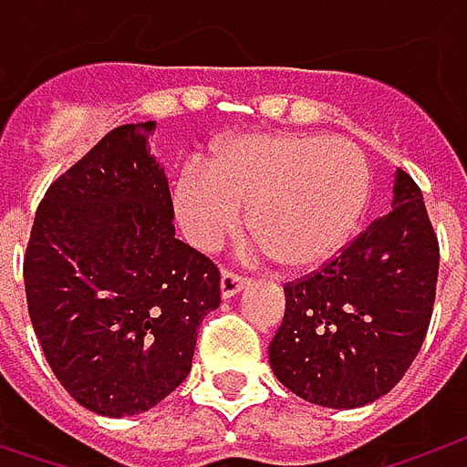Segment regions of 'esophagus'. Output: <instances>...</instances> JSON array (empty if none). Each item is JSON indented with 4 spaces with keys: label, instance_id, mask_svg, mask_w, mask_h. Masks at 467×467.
I'll list each match as a JSON object with an SVG mask.
<instances>
[{
    "label": "esophagus",
    "instance_id": "1",
    "mask_svg": "<svg viewBox=\"0 0 467 467\" xmlns=\"http://www.w3.org/2000/svg\"><path fill=\"white\" fill-rule=\"evenodd\" d=\"M246 283H249V280L242 278V275H236V273H231V270H223V273H221V296H236Z\"/></svg>",
    "mask_w": 467,
    "mask_h": 467
}]
</instances>
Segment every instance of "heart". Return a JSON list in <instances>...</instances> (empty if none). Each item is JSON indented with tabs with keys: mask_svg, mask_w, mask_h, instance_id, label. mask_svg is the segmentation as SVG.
<instances>
[{
	"mask_svg": "<svg viewBox=\"0 0 467 467\" xmlns=\"http://www.w3.org/2000/svg\"><path fill=\"white\" fill-rule=\"evenodd\" d=\"M173 210L194 246L215 252L246 223L285 270H314L353 239L371 194V171L343 137L239 135L213 145L207 166L173 179Z\"/></svg>",
	"mask_w": 467,
	"mask_h": 467,
	"instance_id": "b5f03b06",
	"label": "heart"
}]
</instances>
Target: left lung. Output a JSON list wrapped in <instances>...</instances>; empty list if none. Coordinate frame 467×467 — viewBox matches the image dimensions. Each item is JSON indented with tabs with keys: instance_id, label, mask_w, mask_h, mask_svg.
I'll list each match as a JSON object with an SVG mask.
<instances>
[{
	"instance_id": "1",
	"label": "left lung",
	"mask_w": 467,
	"mask_h": 467,
	"mask_svg": "<svg viewBox=\"0 0 467 467\" xmlns=\"http://www.w3.org/2000/svg\"><path fill=\"white\" fill-rule=\"evenodd\" d=\"M440 244L419 184L395 171L392 210L322 270L288 283L270 367L298 398L361 408L419 356L437 296Z\"/></svg>"
}]
</instances>
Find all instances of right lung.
Returning <instances> with one entry per match:
<instances>
[{"label": "right lung", "instance_id": "right-lung-1", "mask_svg": "<svg viewBox=\"0 0 467 467\" xmlns=\"http://www.w3.org/2000/svg\"><path fill=\"white\" fill-rule=\"evenodd\" d=\"M155 121L124 124L44 194L23 278L46 361L88 410H150L187 379L221 273L176 239Z\"/></svg>", "mask_w": 467, "mask_h": 467}]
</instances>
